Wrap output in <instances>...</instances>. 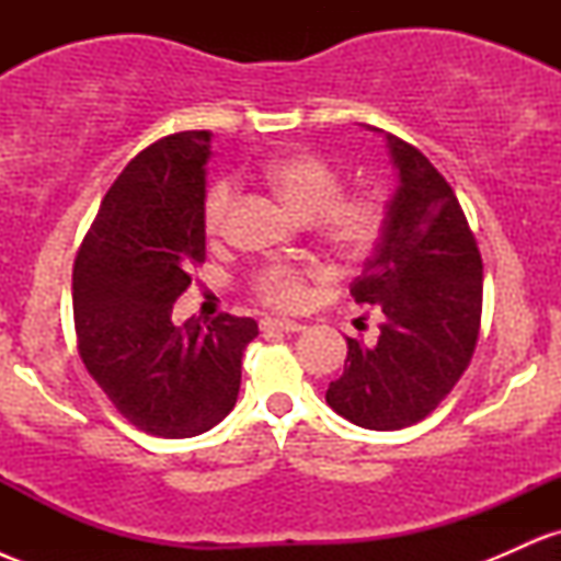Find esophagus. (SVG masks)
<instances>
[{
    "instance_id": "obj_1",
    "label": "esophagus",
    "mask_w": 561,
    "mask_h": 561,
    "mask_svg": "<svg viewBox=\"0 0 561 561\" xmlns=\"http://www.w3.org/2000/svg\"><path fill=\"white\" fill-rule=\"evenodd\" d=\"M306 327L298 324V321H287V319H263L261 321V332H302Z\"/></svg>"
}]
</instances>
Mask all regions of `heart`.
Segmentation results:
<instances>
[{
    "label": "heart",
    "mask_w": 561,
    "mask_h": 561,
    "mask_svg": "<svg viewBox=\"0 0 561 561\" xmlns=\"http://www.w3.org/2000/svg\"><path fill=\"white\" fill-rule=\"evenodd\" d=\"M259 182L272 190L293 214L313 218L317 234L340 259H364L379 242L385 229L382 195L371 190L340 192V173L317 152L293 150L276 152L261 160L255 169ZM234 184L216 179L203 195V229L218 240L227 229ZM324 279L319 266H293V263H266L253 274L255 298L279 311H298L311 300V282Z\"/></svg>",
    "instance_id": "b5f03b06"
}]
</instances>
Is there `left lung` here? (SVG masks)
Listing matches in <instances>:
<instances>
[{
	"label": "left lung",
	"instance_id": "obj_1",
	"mask_svg": "<svg viewBox=\"0 0 561 561\" xmlns=\"http://www.w3.org/2000/svg\"><path fill=\"white\" fill-rule=\"evenodd\" d=\"M385 139L398 190L351 285L382 324L371 343L345 337V369L327 390V403L366 430H403L435 411L472 362L482 317V259L459 199L414 145Z\"/></svg>",
	"mask_w": 561,
	"mask_h": 561
}]
</instances>
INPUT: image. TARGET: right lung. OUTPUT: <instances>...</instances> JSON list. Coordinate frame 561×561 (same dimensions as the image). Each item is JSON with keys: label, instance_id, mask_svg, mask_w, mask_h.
<instances>
[{"label": "right lung", "instance_id": "add662e5", "mask_svg": "<svg viewBox=\"0 0 561 561\" xmlns=\"http://www.w3.org/2000/svg\"><path fill=\"white\" fill-rule=\"evenodd\" d=\"M210 131L152 141L121 171L73 263L79 356L118 414L147 435L192 437L234 409L250 317L171 321L205 261Z\"/></svg>", "mask_w": 561, "mask_h": 561}]
</instances>
